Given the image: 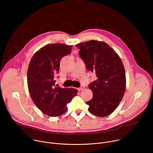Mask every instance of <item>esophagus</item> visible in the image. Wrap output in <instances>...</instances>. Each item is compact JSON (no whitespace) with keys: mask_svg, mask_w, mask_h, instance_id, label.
<instances>
[{"mask_svg":"<svg viewBox=\"0 0 153 153\" xmlns=\"http://www.w3.org/2000/svg\"><path fill=\"white\" fill-rule=\"evenodd\" d=\"M83 89H84V86H82L80 87V88H77V90H78V91H81V90H83Z\"/></svg>","mask_w":153,"mask_h":153,"instance_id":"34e87169","label":"esophagus"}]
</instances>
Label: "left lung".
Segmentation results:
<instances>
[{
	"instance_id": "left-lung-1",
	"label": "left lung",
	"mask_w": 153,
	"mask_h": 153,
	"mask_svg": "<svg viewBox=\"0 0 153 153\" xmlns=\"http://www.w3.org/2000/svg\"><path fill=\"white\" fill-rule=\"evenodd\" d=\"M86 69L95 72L96 80L89 84L93 96L86 102L89 111L99 117L112 113L121 102L126 88L125 71L115 51L104 42L91 40L76 45Z\"/></svg>"
}]
</instances>
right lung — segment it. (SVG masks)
<instances>
[{
    "instance_id": "add662e5",
    "label": "right lung",
    "mask_w": 153,
    "mask_h": 153,
    "mask_svg": "<svg viewBox=\"0 0 153 153\" xmlns=\"http://www.w3.org/2000/svg\"><path fill=\"white\" fill-rule=\"evenodd\" d=\"M72 47L63 43L48 44L38 50L30 60L27 71L29 93L34 104L47 116L57 117L65 113L67 104L78 92L55 85L54 76L59 71L60 60L71 53Z\"/></svg>"
}]
</instances>
